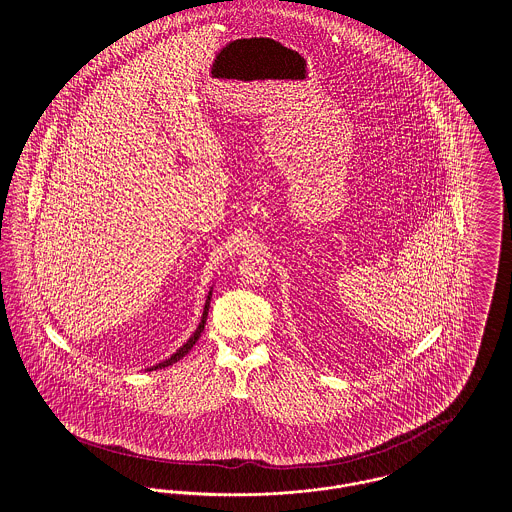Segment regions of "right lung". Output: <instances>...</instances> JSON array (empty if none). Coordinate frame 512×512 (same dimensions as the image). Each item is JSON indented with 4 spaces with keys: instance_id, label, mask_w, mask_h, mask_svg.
<instances>
[{
    "instance_id": "1",
    "label": "right lung",
    "mask_w": 512,
    "mask_h": 512,
    "mask_svg": "<svg viewBox=\"0 0 512 512\" xmlns=\"http://www.w3.org/2000/svg\"><path fill=\"white\" fill-rule=\"evenodd\" d=\"M209 301H211V293H209V297H207V303H205V311H203V317H201V323L197 326V330L193 332V336L187 340L186 344L174 354V356H170L166 362H162V364H158V366H154V370H158V368H168V366H172V364H176L178 360H182L184 356H186L187 352L193 348V344L199 340V336H201V332H203V328H205V321H207V311H209Z\"/></svg>"
}]
</instances>
